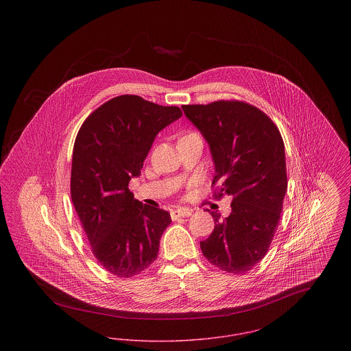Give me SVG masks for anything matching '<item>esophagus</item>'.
I'll list each match as a JSON object with an SVG mask.
<instances>
[{
	"instance_id": "esophagus-1",
	"label": "esophagus",
	"mask_w": 351,
	"mask_h": 351,
	"mask_svg": "<svg viewBox=\"0 0 351 351\" xmlns=\"http://www.w3.org/2000/svg\"><path fill=\"white\" fill-rule=\"evenodd\" d=\"M192 215V210L188 208H178L171 210V217L172 219H178V218L189 217Z\"/></svg>"
}]
</instances>
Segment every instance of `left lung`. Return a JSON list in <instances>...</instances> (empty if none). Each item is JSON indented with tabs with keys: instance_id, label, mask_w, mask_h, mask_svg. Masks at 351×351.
Segmentation results:
<instances>
[{
	"instance_id": "8db88e82",
	"label": "left lung",
	"mask_w": 351,
	"mask_h": 351,
	"mask_svg": "<svg viewBox=\"0 0 351 351\" xmlns=\"http://www.w3.org/2000/svg\"><path fill=\"white\" fill-rule=\"evenodd\" d=\"M186 118L209 143L216 199L232 196V213L212 212L215 230L200 242L209 263L246 274L267 254L287 192L284 142L278 126L256 106L238 100L183 105Z\"/></svg>"
}]
</instances>
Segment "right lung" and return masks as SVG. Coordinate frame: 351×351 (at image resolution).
Listing matches in <instances>:
<instances>
[{
  "mask_svg": "<svg viewBox=\"0 0 351 351\" xmlns=\"http://www.w3.org/2000/svg\"><path fill=\"white\" fill-rule=\"evenodd\" d=\"M182 114L178 106L122 95L90 113L75 139L72 202L93 255L118 278L139 275L158 258L171 216L135 200L129 182L141 175L156 134Z\"/></svg>",
  "mask_w": 351,
  "mask_h": 351,
  "instance_id": "1",
  "label": "right lung"
}]
</instances>
